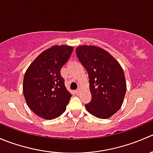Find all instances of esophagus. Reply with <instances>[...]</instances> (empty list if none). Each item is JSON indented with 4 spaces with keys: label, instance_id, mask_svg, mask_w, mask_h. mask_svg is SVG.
I'll return each mask as SVG.
<instances>
[{
    "label": "esophagus",
    "instance_id": "esophagus-1",
    "mask_svg": "<svg viewBox=\"0 0 153 153\" xmlns=\"http://www.w3.org/2000/svg\"><path fill=\"white\" fill-rule=\"evenodd\" d=\"M80 92H81V89H78L76 91H75V93H76L77 95H78V94L80 93Z\"/></svg>",
    "mask_w": 153,
    "mask_h": 153
}]
</instances>
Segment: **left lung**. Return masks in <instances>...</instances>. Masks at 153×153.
<instances>
[{"label":"left lung","mask_w":153,"mask_h":153,"mask_svg":"<svg viewBox=\"0 0 153 153\" xmlns=\"http://www.w3.org/2000/svg\"><path fill=\"white\" fill-rule=\"evenodd\" d=\"M75 52L89 75L92 99L85 105L86 110L98 118H110L121 107L126 94L122 67L109 52L96 46H79Z\"/></svg>","instance_id":"1"}]
</instances>
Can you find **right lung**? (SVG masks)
<instances>
[{
  "label": "right lung",
  "instance_id": "right-lung-1",
  "mask_svg": "<svg viewBox=\"0 0 153 153\" xmlns=\"http://www.w3.org/2000/svg\"><path fill=\"white\" fill-rule=\"evenodd\" d=\"M72 51L70 46H53L41 52L26 71L24 96L38 116L52 120L66 110L72 95L66 88L61 69Z\"/></svg>",
  "mask_w": 153,
  "mask_h": 153
}]
</instances>
